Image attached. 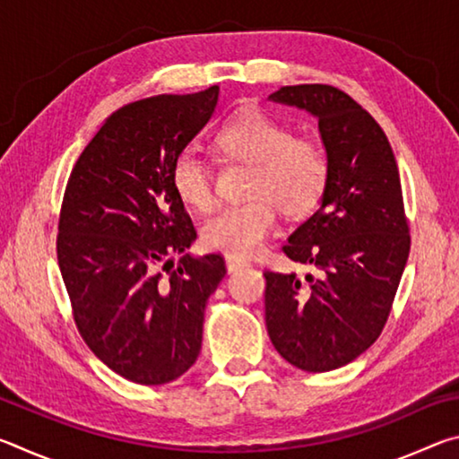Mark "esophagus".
<instances>
[{
    "label": "esophagus",
    "mask_w": 459,
    "mask_h": 459,
    "mask_svg": "<svg viewBox=\"0 0 459 459\" xmlns=\"http://www.w3.org/2000/svg\"><path fill=\"white\" fill-rule=\"evenodd\" d=\"M227 261V271L229 273H237V271L248 267V261H243V259H235V257H227L224 259Z\"/></svg>",
    "instance_id": "esophagus-1"
}]
</instances>
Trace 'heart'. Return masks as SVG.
Listing matches in <instances>:
<instances>
[{
	"label": "heart",
	"instance_id": "b5f03b06",
	"mask_svg": "<svg viewBox=\"0 0 459 459\" xmlns=\"http://www.w3.org/2000/svg\"><path fill=\"white\" fill-rule=\"evenodd\" d=\"M222 155L253 166L247 194L251 198L221 208L202 224V245L227 257L247 259L259 251L277 227L279 208L287 216H306L320 204L330 178L325 152L259 108H245L216 131ZM169 180L176 196L194 211L214 202L212 168L202 155L184 147L172 161Z\"/></svg>",
	"mask_w": 459,
	"mask_h": 459
}]
</instances>
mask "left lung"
<instances>
[{
	"mask_svg": "<svg viewBox=\"0 0 459 459\" xmlns=\"http://www.w3.org/2000/svg\"><path fill=\"white\" fill-rule=\"evenodd\" d=\"M269 100L317 119L330 178L320 208L283 247L316 277L265 271L267 332L293 367L333 370L375 344L407 265L397 160L370 113L336 87H281Z\"/></svg>",
	"mask_w": 459,
	"mask_h": 459,
	"instance_id": "1",
	"label": "left lung"
}]
</instances>
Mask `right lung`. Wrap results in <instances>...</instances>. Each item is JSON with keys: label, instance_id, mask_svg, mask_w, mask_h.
Wrapping results in <instances>:
<instances>
[{"label": "right lung", "instance_id": "1", "mask_svg": "<svg viewBox=\"0 0 459 459\" xmlns=\"http://www.w3.org/2000/svg\"><path fill=\"white\" fill-rule=\"evenodd\" d=\"M216 100L211 87L117 108L68 178L56 251L76 328L131 383H172L196 362L206 301L227 273L221 255L186 253L196 230L169 180ZM172 252L185 253L178 266Z\"/></svg>", "mask_w": 459, "mask_h": 459}]
</instances>
